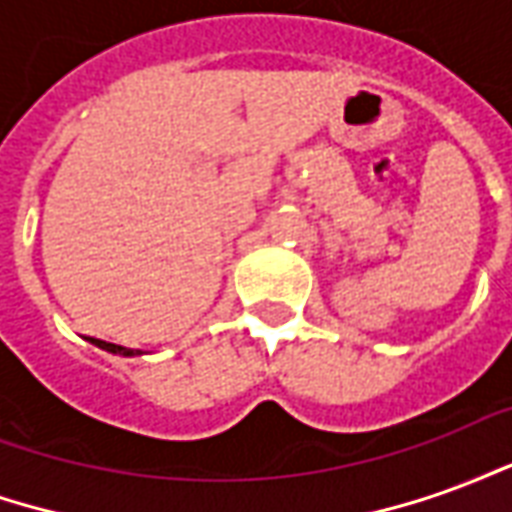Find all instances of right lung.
I'll return each instance as SVG.
<instances>
[{
    "mask_svg": "<svg viewBox=\"0 0 512 512\" xmlns=\"http://www.w3.org/2000/svg\"><path fill=\"white\" fill-rule=\"evenodd\" d=\"M90 343L98 345L101 351H109V354H117V356H139L142 354V351H134V348H126V345L106 343V340H95V337H90Z\"/></svg>",
    "mask_w": 512,
    "mask_h": 512,
    "instance_id": "right-lung-1",
    "label": "right lung"
}]
</instances>
